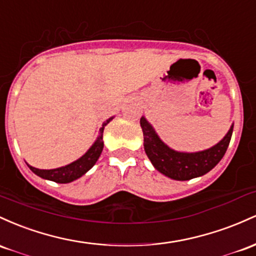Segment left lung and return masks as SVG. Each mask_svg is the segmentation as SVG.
<instances>
[{
    "label": "left lung",
    "mask_w": 256,
    "mask_h": 256,
    "mask_svg": "<svg viewBox=\"0 0 256 256\" xmlns=\"http://www.w3.org/2000/svg\"><path fill=\"white\" fill-rule=\"evenodd\" d=\"M144 134V148L157 170L174 180H190L210 172L225 154L232 136L234 126L225 138L208 150L186 154L172 150L160 139L145 117L140 118Z\"/></svg>",
    "instance_id": "obj_1"
}]
</instances>
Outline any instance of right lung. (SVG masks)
I'll return each mask as SVG.
<instances>
[{
	"label": "right lung",
	"mask_w": 256,
	"mask_h": 256,
	"mask_svg": "<svg viewBox=\"0 0 256 256\" xmlns=\"http://www.w3.org/2000/svg\"><path fill=\"white\" fill-rule=\"evenodd\" d=\"M111 120H112V117L102 123V127L100 128V133L96 142L93 144V146L86 152V154H83L81 158L74 160V162L70 163V164L60 166V168L56 169H37L35 166H31L28 164V168H30L36 175L43 178V179L52 180V182H56L59 184L71 182H74V180L78 179V178H81L83 174L87 173L92 166L96 164L98 158H99V156L102 154V148H104L102 133H104L105 126L108 124Z\"/></svg>",
	"instance_id": "add662e5"
}]
</instances>
